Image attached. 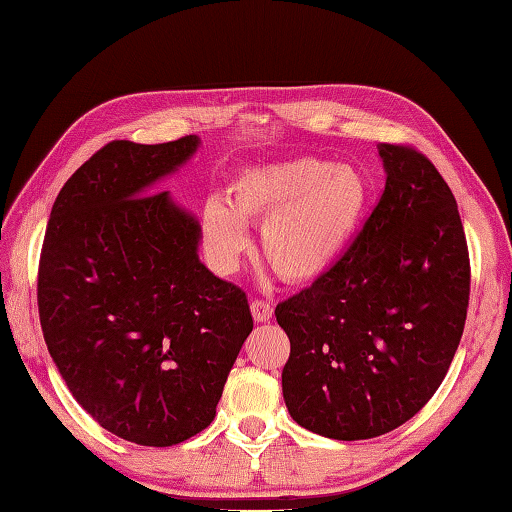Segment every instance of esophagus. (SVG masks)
<instances>
[{"label":"esophagus","mask_w":512,"mask_h":512,"mask_svg":"<svg viewBox=\"0 0 512 512\" xmlns=\"http://www.w3.org/2000/svg\"><path fill=\"white\" fill-rule=\"evenodd\" d=\"M252 314H254V321L265 323V321H269V318H272L274 307H272V303L260 301V298H254V301H252Z\"/></svg>","instance_id":"1"}]
</instances>
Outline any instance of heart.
Instances as JSON below:
<instances>
[{
  "mask_svg": "<svg viewBox=\"0 0 512 512\" xmlns=\"http://www.w3.org/2000/svg\"><path fill=\"white\" fill-rule=\"evenodd\" d=\"M368 187L359 171L318 158L249 167L227 182L225 202L202 209V245L220 272L247 252L245 227L260 225L258 249L287 283H312L330 272L359 227Z\"/></svg>",
  "mask_w": 512,
  "mask_h": 512,
  "instance_id": "1",
  "label": "heart"
}]
</instances>
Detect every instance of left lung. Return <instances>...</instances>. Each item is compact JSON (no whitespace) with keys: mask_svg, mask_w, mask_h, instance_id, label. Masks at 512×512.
I'll return each instance as SVG.
<instances>
[{"mask_svg":"<svg viewBox=\"0 0 512 512\" xmlns=\"http://www.w3.org/2000/svg\"><path fill=\"white\" fill-rule=\"evenodd\" d=\"M385 189L330 272L276 305L283 397L316 435L372 439L412 419L446 376L468 314L457 200L412 144H381Z\"/></svg>","mask_w":512,"mask_h":512,"instance_id":"8db88e82","label":"left lung"}]
</instances>
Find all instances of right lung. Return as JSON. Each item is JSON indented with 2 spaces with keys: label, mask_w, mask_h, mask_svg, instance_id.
<instances>
[{
  "label": "right lung",
  "mask_w": 512,
  "mask_h": 512,
  "mask_svg": "<svg viewBox=\"0 0 512 512\" xmlns=\"http://www.w3.org/2000/svg\"><path fill=\"white\" fill-rule=\"evenodd\" d=\"M196 147L104 144L64 182L42 243L48 352L75 401L138 446H176L214 421L254 327L243 289L198 260L196 220L153 189Z\"/></svg>",
  "instance_id": "obj_1"
}]
</instances>
